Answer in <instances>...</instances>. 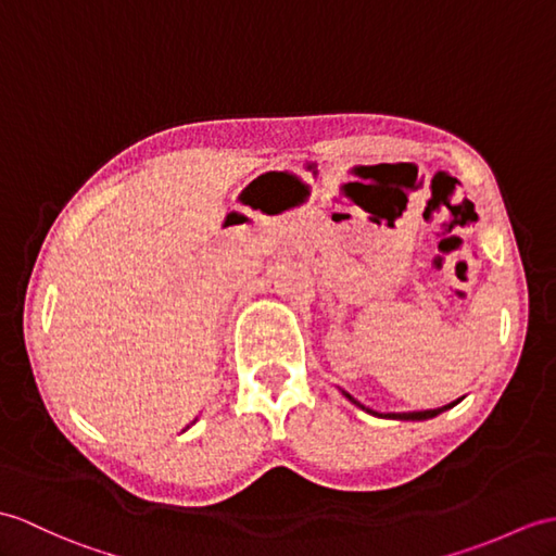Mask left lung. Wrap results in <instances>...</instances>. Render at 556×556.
<instances>
[{"mask_svg": "<svg viewBox=\"0 0 556 556\" xmlns=\"http://www.w3.org/2000/svg\"><path fill=\"white\" fill-rule=\"evenodd\" d=\"M348 400H351L353 405H357L359 409H365V412H369V415H374V417H383V419H400V421H424V419H433V417H438L441 415V412H445V409H450V407H455L459 400H455V403H450V405H443V407H435V409H421V412H386V415H381V412H374V409H369V407H365L363 403H357V400L351 395V393H345V391H341Z\"/></svg>", "mask_w": 556, "mask_h": 556, "instance_id": "obj_1", "label": "left lung"}]
</instances>
